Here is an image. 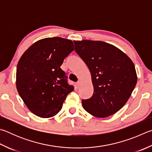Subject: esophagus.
I'll return each instance as SVG.
<instances>
[{
    "instance_id": "esophagus-1",
    "label": "esophagus",
    "mask_w": 152,
    "mask_h": 152,
    "mask_svg": "<svg viewBox=\"0 0 152 152\" xmlns=\"http://www.w3.org/2000/svg\"><path fill=\"white\" fill-rule=\"evenodd\" d=\"M76 84H77V86L80 87V85H81V82L80 81H78V82H77Z\"/></svg>"
}]
</instances>
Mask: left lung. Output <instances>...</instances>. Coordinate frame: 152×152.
Returning a JSON list of instances; mask_svg holds the SVG:
<instances>
[{
    "mask_svg": "<svg viewBox=\"0 0 152 152\" xmlns=\"http://www.w3.org/2000/svg\"><path fill=\"white\" fill-rule=\"evenodd\" d=\"M75 51L90 70L94 94L82 100L86 111L97 118H106L126 104L137 83L135 66L127 55L102 41H74Z\"/></svg>",
    "mask_w": 152,
    "mask_h": 152,
    "instance_id": "obj_1",
    "label": "left lung"
}]
</instances>
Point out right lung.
Wrapping results in <instances>:
<instances>
[{
	"label": "right lung",
	"instance_id": "1",
	"mask_svg": "<svg viewBox=\"0 0 152 152\" xmlns=\"http://www.w3.org/2000/svg\"><path fill=\"white\" fill-rule=\"evenodd\" d=\"M74 49L72 41L60 37L46 38L24 52L16 68V88L27 107L40 118L54 116L74 86L69 85L60 68Z\"/></svg>",
	"mask_w": 152,
	"mask_h": 152
}]
</instances>
